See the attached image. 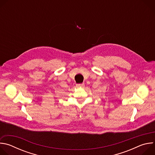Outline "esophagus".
Listing matches in <instances>:
<instances>
[{
  "mask_svg": "<svg viewBox=\"0 0 155 155\" xmlns=\"http://www.w3.org/2000/svg\"><path fill=\"white\" fill-rule=\"evenodd\" d=\"M76 86L77 87H84V84L82 83V84H76Z\"/></svg>",
  "mask_w": 155,
  "mask_h": 155,
  "instance_id": "1",
  "label": "esophagus"
}]
</instances>
